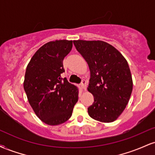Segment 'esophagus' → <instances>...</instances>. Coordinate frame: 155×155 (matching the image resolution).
I'll return each mask as SVG.
<instances>
[{
    "mask_svg": "<svg viewBox=\"0 0 155 155\" xmlns=\"http://www.w3.org/2000/svg\"><path fill=\"white\" fill-rule=\"evenodd\" d=\"M81 87L83 89V90H85L87 87V81L86 80L83 79L82 81H81Z\"/></svg>",
    "mask_w": 155,
    "mask_h": 155,
    "instance_id": "esophagus-1",
    "label": "esophagus"
}]
</instances>
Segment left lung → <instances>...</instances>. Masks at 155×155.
<instances>
[{
  "label": "left lung",
  "instance_id": "8db88e82",
  "mask_svg": "<svg viewBox=\"0 0 155 155\" xmlns=\"http://www.w3.org/2000/svg\"><path fill=\"white\" fill-rule=\"evenodd\" d=\"M90 71L87 90L94 102L88 114L94 120L111 122L123 112L133 90L127 60L111 44L102 41H74Z\"/></svg>",
  "mask_w": 155,
  "mask_h": 155
}]
</instances>
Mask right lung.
I'll return each mask as SVG.
<instances>
[{
    "label": "right lung",
    "mask_w": 155,
    "mask_h": 155,
    "mask_svg": "<svg viewBox=\"0 0 155 155\" xmlns=\"http://www.w3.org/2000/svg\"><path fill=\"white\" fill-rule=\"evenodd\" d=\"M73 41L57 40L45 44L35 53L27 66L24 90L32 108L44 123L63 124L72 115L79 91L66 78L63 60Z\"/></svg>",
    "instance_id": "add662e5"
}]
</instances>
